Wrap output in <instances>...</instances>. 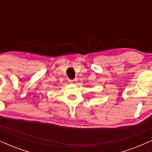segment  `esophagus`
<instances>
[{"mask_svg":"<svg viewBox=\"0 0 152 152\" xmlns=\"http://www.w3.org/2000/svg\"><path fill=\"white\" fill-rule=\"evenodd\" d=\"M68 82H69V83H71V84H73V83H75L77 82V80L76 79H75V80H69Z\"/></svg>","mask_w":152,"mask_h":152,"instance_id":"esophagus-1","label":"esophagus"}]
</instances>
